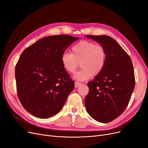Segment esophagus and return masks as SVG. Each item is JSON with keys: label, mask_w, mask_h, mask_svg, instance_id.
I'll use <instances>...</instances> for the list:
<instances>
[{"label": "esophagus", "mask_w": 148, "mask_h": 148, "mask_svg": "<svg viewBox=\"0 0 148 148\" xmlns=\"http://www.w3.org/2000/svg\"><path fill=\"white\" fill-rule=\"evenodd\" d=\"M81 83H79V82H75V88H77V87H78L79 85H81Z\"/></svg>", "instance_id": "34e87169"}]
</instances>
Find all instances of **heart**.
Here are the masks:
<instances>
[{
  "label": "heart",
  "instance_id": "b5f03b06",
  "mask_svg": "<svg viewBox=\"0 0 148 148\" xmlns=\"http://www.w3.org/2000/svg\"><path fill=\"white\" fill-rule=\"evenodd\" d=\"M106 61L104 47L89 41H82L75 44L71 48V53H64L61 57L62 65L69 73H74L80 65L82 69L74 75V78L79 81H84L92 75L101 73Z\"/></svg>",
  "mask_w": 148,
  "mask_h": 148
}]
</instances>
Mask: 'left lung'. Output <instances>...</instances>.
<instances>
[{"instance_id": "8db88e82", "label": "left lung", "mask_w": 148, "mask_h": 148, "mask_svg": "<svg viewBox=\"0 0 148 148\" xmlns=\"http://www.w3.org/2000/svg\"><path fill=\"white\" fill-rule=\"evenodd\" d=\"M99 43L106 52L101 73L88 83L89 92L84 99L87 112L95 120L108 123L126 109L135 84L130 57L115 39L108 36L87 35Z\"/></svg>"}]
</instances>
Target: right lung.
Instances as JSON below:
<instances>
[{
    "mask_svg": "<svg viewBox=\"0 0 148 148\" xmlns=\"http://www.w3.org/2000/svg\"><path fill=\"white\" fill-rule=\"evenodd\" d=\"M79 38L69 35L40 39L25 49L15 67L18 96L24 108L46 119L62 109L75 82L64 69L61 57Z\"/></svg>",
    "mask_w": 148,
    "mask_h": 148,
    "instance_id": "right-lung-1",
    "label": "right lung"
}]
</instances>
